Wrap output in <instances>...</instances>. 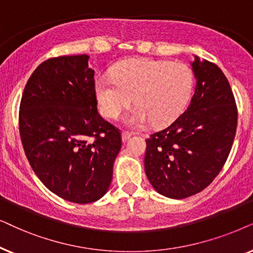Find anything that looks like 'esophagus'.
I'll list each match as a JSON object with an SVG mask.
<instances>
[{
  "label": "esophagus",
  "mask_w": 253,
  "mask_h": 253,
  "mask_svg": "<svg viewBox=\"0 0 253 253\" xmlns=\"http://www.w3.org/2000/svg\"><path fill=\"white\" fill-rule=\"evenodd\" d=\"M129 137H130V134L129 133H127V132L121 133V140H123L124 143H126L127 141L129 140Z\"/></svg>",
  "instance_id": "obj_1"
}]
</instances>
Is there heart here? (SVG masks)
Wrapping results in <instances>:
<instances>
[{"mask_svg": "<svg viewBox=\"0 0 253 253\" xmlns=\"http://www.w3.org/2000/svg\"><path fill=\"white\" fill-rule=\"evenodd\" d=\"M194 86L193 72L184 62L135 58L118 63L113 77L99 75L95 91L107 118H117L133 102L137 106L123 123L140 129L153 121L155 126L172 124L186 109Z\"/></svg>", "mask_w": 253, "mask_h": 253, "instance_id": "b5f03b06", "label": "heart"}]
</instances>
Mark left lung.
<instances>
[{
	"label": "left lung",
	"instance_id": "obj_1",
	"mask_svg": "<svg viewBox=\"0 0 253 253\" xmlns=\"http://www.w3.org/2000/svg\"><path fill=\"white\" fill-rule=\"evenodd\" d=\"M193 56L197 83L190 106L146 141L148 180L171 199L206 188L223 168L236 134L237 107L227 77L216 65Z\"/></svg>",
	"mask_w": 253,
	"mask_h": 253
}]
</instances>
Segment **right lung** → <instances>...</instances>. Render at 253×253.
<instances>
[{
    "label": "right lung",
    "mask_w": 253,
    "mask_h": 253,
    "mask_svg": "<svg viewBox=\"0 0 253 253\" xmlns=\"http://www.w3.org/2000/svg\"><path fill=\"white\" fill-rule=\"evenodd\" d=\"M90 56H59L38 66L19 107V133L32 170L54 194L89 204L109 191L120 133L97 110Z\"/></svg>",
    "instance_id": "right-lung-1"
}]
</instances>
